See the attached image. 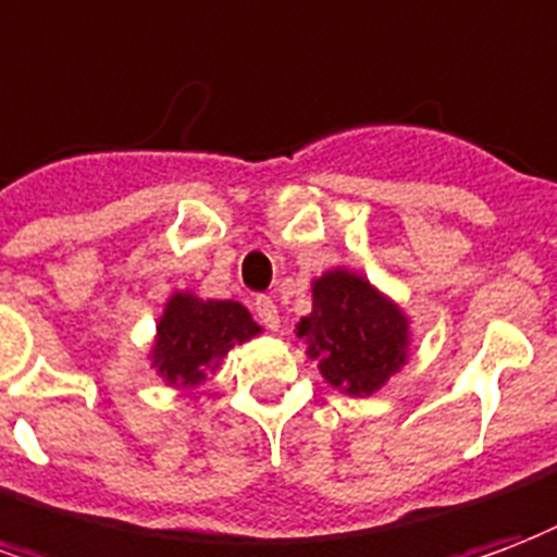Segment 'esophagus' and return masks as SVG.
I'll list each match as a JSON object with an SVG mask.
<instances>
[{
    "mask_svg": "<svg viewBox=\"0 0 557 557\" xmlns=\"http://www.w3.org/2000/svg\"><path fill=\"white\" fill-rule=\"evenodd\" d=\"M253 312H257V319L262 327L268 331H277L280 327V312H277V304L271 298H257L253 300Z\"/></svg>",
    "mask_w": 557,
    "mask_h": 557,
    "instance_id": "obj_1",
    "label": "esophagus"
}]
</instances>
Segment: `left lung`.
Returning a JSON list of instances; mask_svg holds the SVG:
<instances>
[{"instance_id": "8db88e82", "label": "left lung", "mask_w": 557, "mask_h": 557, "mask_svg": "<svg viewBox=\"0 0 557 557\" xmlns=\"http://www.w3.org/2000/svg\"><path fill=\"white\" fill-rule=\"evenodd\" d=\"M298 336L310 342L324 381L348 395H372L407 360V319L351 271H331L312 286V312Z\"/></svg>"}]
</instances>
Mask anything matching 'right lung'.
<instances>
[{"label":"right lung","instance_id":"1","mask_svg":"<svg viewBox=\"0 0 557 557\" xmlns=\"http://www.w3.org/2000/svg\"><path fill=\"white\" fill-rule=\"evenodd\" d=\"M257 333L259 324L236 300H200L180 292L168 300L159 321L152 366L168 383L197 386L206 381V369L215 372L233 345Z\"/></svg>","mask_w":557,"mask_h":557}]
</instances>
